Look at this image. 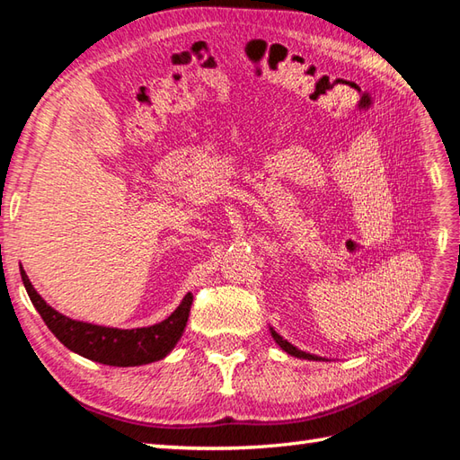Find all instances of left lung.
Returning a JSON list of instances; mask_svg holds the SVG:
<instances>
[{
	"instance_id": "1",
	"label": "left lung",
	"mask_w": 460,
	"mask_h": 460,
	"mask_svg": "<svg viewBox=\"0 0 460 460\" xmlns=\"http://www.w3.org/2000/svg\"><path fill=\"white\" fill-rule=\"evenodd\" d=\"M271 336H273V341L278 342L281 349L288 352V354H291V356H297V358H305V360H321L319 356H313V354H307V352H303V350H299V349H295L293 344H289L288 341L283 339V336H279L278 332H275L273 329H271Z\"/></svg>"
}]
</instances>
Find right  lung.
<instances>
[{"instance_id":"add662e5","label":"right lung","mask_w":460,"mask_h":460,"mask_svg":"<svg viewBox=\"0 0 460 460\" xmlns=\"http://www.w3.org/2000/svg\"><path fill=\"white\" fill-rule=\"evenodd\" d=\"M22 279L31 303L35 305V309L49 326V331L68 350L84 356L88 360L108 366H141L165 358L175 349L182 331H185L192 305V295L187 293L175 313H171L165 321L153 326H144V329L121 331L68 319V316L49 307L45 299L31 285L23 268Z\"/></svg>"}]
</instances>
